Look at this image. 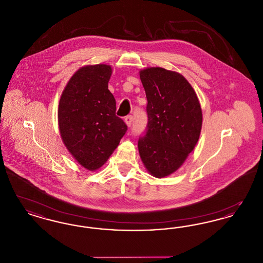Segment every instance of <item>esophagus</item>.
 I'll use <instances>...</instances> for the list:
<instances>
[{"mask_svg": "<svg viewBox=\"0 0 263 263\" xmlns=\"http://www.w3.org/2000/svg\"><path fill=\"white\" fill-rule=\"evenodd\" d=\"M132 121H133V117L131 115H128V116H126L125 118H124V122H125L126 125L128 126V127L131 126Z\"/></svg>", "mask_w": 263, "mask_h": 263, "instance_id": "obj_1", "label": "esophagus"}]
</instances>
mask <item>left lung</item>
<instances>
[{"mask_svg": "<svg viewBox=\"0 0 263 263\" xmlns=\"http://www.w3.org/2000/svg\"><path fill=\"white\" fill-rule=\"evenodd\" d=\"M139 75L148 100V130L138 141L139 155L151 175L163 178L183 164L199 140L200 102L177 72L149 67Z\"/></svg>", "mask_w": 263, "mask_h": 263, "instance_id": "1", "label": "left lung"}]
</instances>
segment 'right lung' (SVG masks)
Returning a JSON list of instances; mask_svg holds the SVG:
<instances>
[{
    "mask_svg": "<svg viewBox=\"0 0 263 263\" xmlns=\"http://www.w3.org/2000/svg\"><path fill=\"white\" fill-rule=\"evenodd\" d=\"M110 65L80 68L63 90L58 125L63 143L86 170L100 168L124 136L127 126L115 115L116 101L108 89Z\"/></svg>",
    "mask_w": 263,
    "mask_h": 263,
    "instance_id": "right-lung-1",
    "label": "right lung"
}]
</instances>
